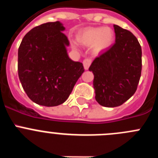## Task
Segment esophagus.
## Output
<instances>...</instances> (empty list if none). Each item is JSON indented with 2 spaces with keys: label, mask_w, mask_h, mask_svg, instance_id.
Masks as SVG:
<instances>
[{
  "label": "esophagus",
  "mask_w": 158,
  "mask_h": 158,
  "mask_svg": "<svg viewBox=\"0 0 158 158\" xmlns=\"http://www.w3.org/2000/svg\"><path fill=\"white\" fill-rule=\"evenodd\" d=\"M91 63H92V58H87L84 60L83 65H84V67H85V69H89V66H90V65H91Z\"/></svg>",
  "instance_id": "obj_1"
}]
</instances>
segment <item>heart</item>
<instances>
[{
    "mask_svg": "<svg viewBox=\"0 0 158 158\" xmlns=\"http://www.w3.org/2000/svg\"><path fill=\"white\" fill-rule=\"evenodd\" d=\"M77 40L85 46L94 44L96 51H101L111 46L114 40V31L110 27H89L78 34Z\"/></svg>",
    "mask_w": 158,
    "mask_h": 158,
    "instance_id": "obj_1",
    "label": "heart"
}]
</instances>
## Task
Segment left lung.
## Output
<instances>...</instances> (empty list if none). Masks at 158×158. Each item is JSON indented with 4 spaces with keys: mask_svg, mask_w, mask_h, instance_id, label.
<instances>
[{
    "mask_svg": "<svg viewBox=\"0 0 158 158\" xmlns=\"http://www.w3.org/2000/svg\"><path fill=\"white\" fill-rule=\"evenodd\" d=\"M115 43L91 64L96 100L100 105H122L136 92L142 73V48L130 31L114 24Z\"/></svg>",
    "mask_w": 158,
    "mask_h": 158,
    "instance_id": "left-lung-1",
    "label": "left lung"
}]
</instances>
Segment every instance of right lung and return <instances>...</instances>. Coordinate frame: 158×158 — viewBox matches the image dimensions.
Returning a JSON list of instances; mask_svg holds the SVG:
<instances>
[{
	"label": "right lung",
	"instance_id": "right-lung-1",
	"mask_svg": "<svg viewBox=\"0 0 158 158\" xmlns=\"http://www.w3.org/2000/svg\"><path fill=\"white\" fill-rule=\"evenodd\" d=\"M59 21L35 27L25 35L18 50V75L22 87L35 104H63L85 71L83 64L67 54L69 42Z\"/></svg>",
	"mask_w": 158,
	"mask_h": 158
}]
</instances>
